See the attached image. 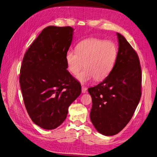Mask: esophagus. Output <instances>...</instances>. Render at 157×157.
Segmentation results:
<instances>
[{
  "label": "esophagus",
  "instance_id": "esophagus-1",
  "mask_svg": "<svg viewBox=\"0 0 157 157\" xmlns=\"http://www.w3.org/2000/svg\"><path fill=\"white\" fill-rule=\"evenodd\" d=\"M82 91L83 94H85L87 92V87H86L85 86H82Z\"/></svg>",
  "mask_w": 157,
  "mask_h": 157
}]
</instances>
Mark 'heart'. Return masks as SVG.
I'll use <instances>...</instances> for the list:
<instances>
[{"label": "heart", "instance_id": "heart-1", "mask_svg": "<svg viewBox=\"0 0 157 157\" xmlns=\"http://www.w3.org/2000/svg\"><path fill=\"white\" fill-rule=\"evenodd\" d=\"M117 55L115 42L91 38L80 42L76 46V51L68 50L65 59L67 70L73 75L77 74L85 66L86 69L76 75V78L86 83L94 78L96 81L105 79L113 70Z\"/></svg>", "mask_w": 157, "mask_h": 157}]
</instances>
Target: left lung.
Wrapping results in <instances>:
<instances>
[{
  "label": "left lung",
  "instance_id": "left-lung-1",
  "mask_svg": "<svg viewBox=\"0 0 157 157\" xmlns=\"http://www.w3.org/2000/svg\"><path fill=\"white\" fill-rule=\"evenodd\" d=\"M117 61L111 74L88 88L92 98L90 119L100 133L117 134L132 118L141 96L142 75L137 54L123 36L117 33Z\"/></svg>",
  "mask_w": 157,
  "mask_h": 157
}]
</instances>
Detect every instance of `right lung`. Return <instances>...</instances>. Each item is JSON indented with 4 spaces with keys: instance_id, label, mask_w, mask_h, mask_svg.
I'll use <instances>...</instances> for the list:
<instances>
[{
    "instance_id": "right-lung-1",
    "label": "right lung",
    "mask_w": 157,
    "mask_h": 157,
    "mask_svg": "<svg viewBox=\"0 0 157 157\" xmlns=\"http://www.w3.org/2000/svg\"><path fill=\"white\" fill-rule=\"evenodd\" d=\"M73 34L70 26L45 28L22 60L19 82L24 103L32 121L44 129L59 127L81 94L80 83L66 70Z\"/></svg>"
}]
</instances>
